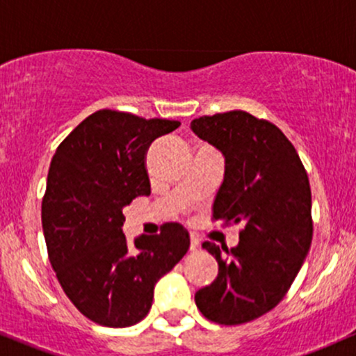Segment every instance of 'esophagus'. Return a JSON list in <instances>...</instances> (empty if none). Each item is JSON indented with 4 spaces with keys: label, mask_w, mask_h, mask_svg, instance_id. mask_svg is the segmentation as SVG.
Returning <instances> with one entry per match:
<instances>
[{
    "label": "esophagus",
    "mask_w": 356,
    "mask_h": 356,
    "mask_svg": "<svg viewBox=\"0 0 356 356\" xmlns=\"http://www.w3.org/2000/svg\"><path fill=\"white\" fill-rule=\"evenodd\" d=\"M199 239L195 238V236H191V251H197L199 249Z\"/></svg>",
    "instance_id": "1"
}]
</instances>
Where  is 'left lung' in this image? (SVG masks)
Returning <instances> with one entry per match:
<instances>
[{
	"mask_svg": "<svg viewBox=\"0 0 356 356\" xmlns=\"http://www.w3.org/2000/svg\"><path fill=\"white\" fill-rule=\"evenodd\" d=\"M191 129L226 157L212 220L243 224L236 248L202 243L219 273L195 305L207 320L243 325L271 312L303 266L313 239L308 174L288 137L244 110L199 117Z\"/></svg>",
	"mask_w": 356,
	"mask_h": 356,
	"instance_id": "left-lung-1",
	"label": "left lung"
}]
</instances>
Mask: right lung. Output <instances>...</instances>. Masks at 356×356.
<instances>
[{
  "mask_svg": "<svg viewBox=\"0 0 356 356\" xmlns=\"http://www.w3.org/2000/svg\"><path fill=\"white\" fill-rule=\"evenodd\" d=\"M179 120L97 110L58 145L48 170L42 222L48 257L65 295L93 323L125 328L144 320L154 286L189 249L187 231L165 222L161 234L129 248L122 209L150 194L147 150Z\"/></svg>",
  "mask_w": 356,
  "mask_h": 356,
  "instance_id": "1",
  "label": "right lung"
}]
</instances>
